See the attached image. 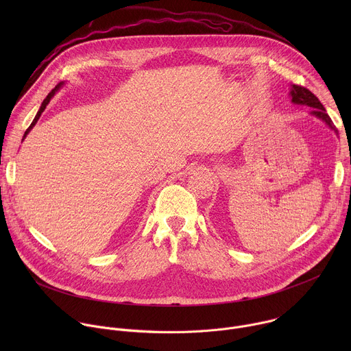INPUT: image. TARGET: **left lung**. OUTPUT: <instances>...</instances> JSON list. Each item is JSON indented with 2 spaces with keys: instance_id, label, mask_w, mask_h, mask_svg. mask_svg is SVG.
Listing matches in <instances>:
<instances>
[{
  "instance_id": "left-lung-1",
  "label": "left lung",
  "mask_w": 351,
  "mask_h": 351,
  "mask_svg": "<svg viewBox=\"0 0 351 351\" xmlns=\"http://www.w3.org/2000/svg\"><path fill=\"white\" fill-rule=\"evenodd\" d=\"M290 94H291V101H293L294 104L311 107V108H313L311 114L315 115V117H318L319 119H322V121H324L326 125H329V128L333 129L335 133L337 134V129H336V126L333 125V122H332V119L329 118V115L326 114V110H325L324 106L319 103V99H318L308 88H306V87H303V86H298V84H293Z\"/></svg>"
}]
</instances>
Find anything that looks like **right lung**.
Returning a JSON list of instances; mask_svg holds the SVG:
<instances>
[{
	"label": "right lung",
	"instance_id": "add662e5",
	"mask_svg": "<svg viewBox=\"0 0 351 351\" xmlns=\"http://www.w3.org/2000/svg\"><path fill=\"white\" fill-rule=\"evenodd\" d=\"M61 84H62V83H58V84H57V86H56V88H53V90H51V91H49V93H48V95H47V97H45V99H44V101H43V104H41V107H40V110H38V112H37V115H36V118H34V119H33V122H32V125H30V126H29V128H27V129H26V132H25V134H23V138H25V137H26V134H27V133H29V132H30V129H33V126H34V125H36V122H37V121H38V118H40V117H41V114H43V111H44V110H45V107H47V104H48V103H49V99H51V98H53V95H54V94H56V91H57V90H58V88H60V87H61Z\"/></svg>",
	"mask_w": 351,
	"mask_h": 351
}]
</instances>
